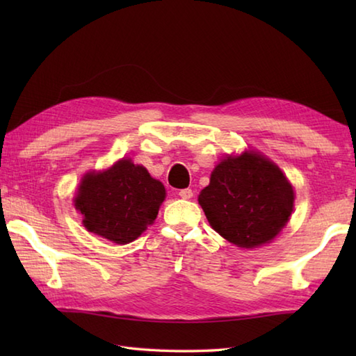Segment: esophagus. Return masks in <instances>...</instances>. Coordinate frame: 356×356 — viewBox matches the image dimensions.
I'll return each instance as SVG.
<instances>
[{
  "label": "esophagus",
  "instance_id": "obj_1",
  "mask_svg": "<svg viewBox=\"0 0 356 356\" xmlns=\"http://www.w3.org/2000/svg\"><path fill=\"white\" fill-rule=\"evenodd\" d=\"M179 195L182 199H191L193 197V190H190V188H185V190L179 191Z\"/></svg>",
  "mask_w": 356,
  "mask_h": 356
}]
</instances>
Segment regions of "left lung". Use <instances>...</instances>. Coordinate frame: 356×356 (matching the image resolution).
Returning <instances> with one entry per match:
<instances>
[{"mask_svg": "<svg viewBox=\"0 0 356 356\" xmlns=\"http://www.w3.org/2000/svg\"><path fill=\"white\" fill-rule=\"evenodd\" d=\"M209 225L231 243L255 248L284 228L293 190L277 165L259 154L228 156L199 195Z\"/></svg>", "mask_w": 356, "mask_h": 356, "instance_id": "8db88e82", "label": "left lung"}]
</instances>
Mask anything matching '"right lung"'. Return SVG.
Masks as SVG:
<instances>
[{
  "label": "right lung",
  "mask_w": 356,
  "mask_h": 356,
  "mask_svg": "<svg viewBox=\"0 0 356 356\" xmlns=\"http://www.w3.org/2000/svg\"><path fill=\"white\" fill-rule=\"evenodd\" d=\"M165 199V188L140 165L118 162L99 174H87L74 207L86 228L118 245L138 238L154 222Z\"/></svg>",
  "instance_id": "1"
}]
</instances>
